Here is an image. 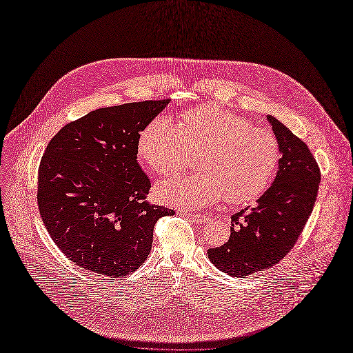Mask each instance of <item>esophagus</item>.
<instances>
[{
	"label": "esophagus",
	"mask_w": 353,
	"mask_h": 353,
	"mask_svg": "<svg viewBox=\"0 0 353 353\" xmlns=\"http://www.w3.org/2000/svg\"><path fill=\"white\" fill-rule=\"evenodd\" d=\"M184 218H187L188 221L196 223V225H204L205 222H208L210 216L204 215V214H188V212H183L181 214Z\"/></svg>",
	"instance_id": "1"
}]
</instances>
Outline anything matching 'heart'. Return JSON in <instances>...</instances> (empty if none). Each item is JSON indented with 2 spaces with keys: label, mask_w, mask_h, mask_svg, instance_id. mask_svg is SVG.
Returning <instances> with one entry per match:
<instances>
[{
  "label": "heart",
  "mask_w": 353,
  "mask_h": 353,
  "mask_svg": "<svg viewBox=\"0 0 353 353\" xmlns=\"http://www.w3.org/2000/svg\"><path fill=\"white\" fill-rule=\"evenodd\" d=\"M198 150H203L198 161L203 173L161 183L157 194L162 203L184 210L205 208L225 196L230 203H245L268 188L279 163L272 132L221 106L188 110L179 125L157 117L137 142L138 157L162 176L181 170Z\"/></svg>",
  "instance_id": "1"
}]
</instances>
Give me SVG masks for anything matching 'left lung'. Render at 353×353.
Here are the masks:
<instances>
[{"label": "left lung", "mask_w": 353, "mask_h": 353, "mask_svg": "<svg viewBox=\"0 0 353 353\" xmlns=\"http://www.w3.org/2000/svg\"><path fill=\"white\" fill-rule=\"evenodd\" d=\"M267 120L282 155L276 176L257 207L232 215L229 241L208 250L218 270L237 278L271 268L289 253L312 215L321 180L307 145L274 116Z\"/></svg>", "instance_id": "obj_1"}]
</instances>
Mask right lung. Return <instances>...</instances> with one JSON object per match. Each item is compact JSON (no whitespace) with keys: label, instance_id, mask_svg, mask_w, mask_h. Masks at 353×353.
Here are the masks:
<instances>
[{"label":"right lung","instance_id":"obj_1","mask_svg":"<svg viewBox=\"0 0 353 353\" xmlns=\"http://www.w3.org/2000/svg\"><path fill=\"white\" fill-rule=\"evenodd\" d=\"M169 100L102 108L63 127L39 168L37 205L53 241L83 270L125 276L152 248L154 226L173 210L150 205L137 162L139 132Z\"/></svg>","mask_w":353,"mask_h":353}]
</instances>
